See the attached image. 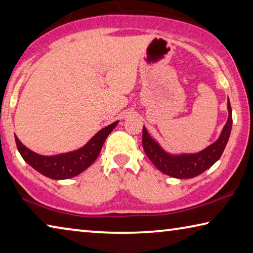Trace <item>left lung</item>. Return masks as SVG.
Returning a JSON list of instances; mask_svg holds the SVG:
<instances>
[{"label":"left lung","instance_id":"8db88e82","mask_svg":"<svg viewBox=\"0 0 253 253\" xmlns=\"http://www.w3.org/2000/svg\"><path fill=\"white\" fill-rule=\"evenodd\" d=\"M228 118L219 138L205 150L196 154L171 155L164 152L154 139L151 138L145 127H143V148L147 158L160 171L170 177L188 179L199 175L213 166L222 155L232 129V109L230 100L227 101Z\"/></svg>","mask_w":253,"mask_h":253}]
</instances>
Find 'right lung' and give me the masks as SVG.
Returning <instances> with one entry per match:
<instances>
[{
    "label": "right lung",
    "instance_id": "add662e5",
    "mask_svg": "<svg viewBox=\"0 0 253 253\" xmlns=\"http://www.w3.org/2000/svg\"><path fill=\"white\" fill-rule=\"evenodd\" d=\"M117 124L118 122H115L111 125L102 128L85 146L66 154L55 156L39 155L23 145L17 136H15V143L23 160L39 173L55 180L69 179L81 173L95 161L107 136L117 126Z\"/></svg>",
    "mask_w": 253,
    "mask_h": 253
}]
</instances>
